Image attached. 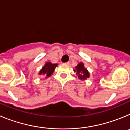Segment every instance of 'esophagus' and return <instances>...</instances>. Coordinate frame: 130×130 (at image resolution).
<instances>
[{"label": "esophagus", "instance_id": "1", "mask_svg": "<svg viewBox=\"0 0 130 130\" xmlns=\"http://www.w3.org/2000/svg\"><path fill=\"white\" fill-rule=\"evenodd\" d=\"M65 64H66V65H69V64H70V62H67L65 63Z\"/></svg>", "mask_w": 130, "mask_h": 130}]
</instances>
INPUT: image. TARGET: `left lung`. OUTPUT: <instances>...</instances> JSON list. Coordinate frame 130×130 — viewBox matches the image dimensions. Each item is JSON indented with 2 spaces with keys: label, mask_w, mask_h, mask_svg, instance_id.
<instances>
[{
  "label": "left lung",
  "mask_w": 130,
  "mask_h": 130,
  "mask_svg": "<svg viewBox=\"0 0 130 130\" xmlns=\"http://www.w3.org/2000/svg\"><path fill=\"white\" fill-rule=\"evenodd\" d=\"M73 72H76V75H77L80 80L85 81L90 77V73L88 70L85 68L83 62H79L77 66L75 67Z\"/></svg>",
  "instance_id": "obj_1"
}]
</instances>
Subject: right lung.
I'll use <instances>...</instances> for the list:
<instances>
[{
  "label": "right lung",
  "instance_id": "1",
  "mask_svg": "<svg viewBox=\"0 0 130 130\" xmlns=\"http://www.w3.org/2000/svg\"><path fill=\"white\" fill-rule=\"evenodd\" d=\"M57 66H58L57 64H53L50 62H47L45 64L44 66L40 70L39 75L44 76L45 78L49 77L53 73L55 68L57 67Z\"/></svg>",
  "mask_w": 130,
  "mask_h": 130
}]
</instances>
